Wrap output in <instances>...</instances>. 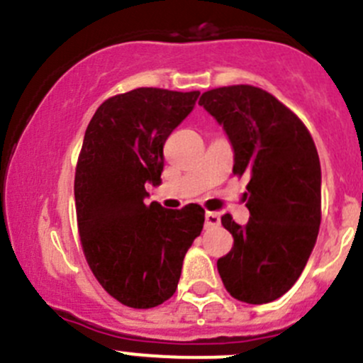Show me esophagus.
<instances>
[{
    "label": "esophagus",
    "mask_w": 363,
    "mask_h": 363,
    "mask_svg": "<svg viewBox=\"0 0 363 363\" xmlns=\"http://www.w3.org/2000/svg\"><path fill=\"white\" fill-rule=\"evenodd\" d=\"M218 224H220V215L215 213V211H206V215H204V225L206 228H217Z\"/></svg>",
    "instance_id": "34e87169"
}]
</instances>
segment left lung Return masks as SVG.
Returning a JSON list of instances; mask_svg holds the SVG:
<instances>
[{
  "label": "left lung",
  "instance_id": "8db88e82",
  "mask_svg": "<svg viewBox=\"0 0 363 363\" xmlns=\"http://www.w3.org/2000/svg\"><path fill=\"white\" fill-rule=\"evenodd\" d=\"M224 128L235 153L233 173L247 174L249 222L229 213L235 238L217 261L233 298L259 305L281 298L302 275L321 224V166L305 125L284 104L249 84L224 86L199 100Z\"/></svg>",
  "mask_w": 363,
  "mask_h": 363
}]
</instances>
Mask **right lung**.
<instances>
[{
  "label": "right lung",
  "instance_id": "obj_1",
  "mask_svg": "<svg viewBox=\"0 0 363 363\" xmlns=\"http://www.w3.org/2000/svg\"><path fill=\"white\" fill-rule=\"evenodd\" d=\"M199 91L138 88L106 100L86 128L75 169V211L86 261L113 298L152 308L174 295L204 210L146 203L160 185L164 145Z\"/></svg>",
  "mask_w": 363,
  "mask_h": 363
}]
</instances>
